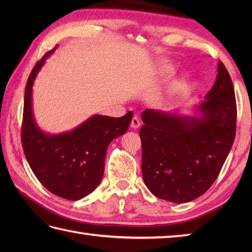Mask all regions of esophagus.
I'll use <instances>...</instances> for the list:
<instances>
[{"label": "esophagus", "mask_w": 252, "mask_h": 252, "mask_svg": "<svg viewBox=\"0 0 252 252\" xmlns=\"http://www.w3.org/2000/svg\"><path fill=\"white\" fill-rule=\"evenodd\" d=\"M141 126V121H140V119H138L137 117H133L132 118V121H131V127L132 129H134V130H136V129H138V127Z\"/></svg>", "instance_id": "esophagus-1"}]
</instances>
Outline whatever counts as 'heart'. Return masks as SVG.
<instances>
[{"label":"heart","mask_w":252,"mask_h":252,"mask_svg":"<svg viewBox=\"0 0 252 252\" xmlns=\"http://www.w3.org/2000/svg\"><path fill=\"white\" fill-rule=\"evenodd\" d=\"M175 71V67L173 63H163V65L161 66V68H160V72H161V74L163 77H169L171 76V74H173ZM185 85V79H181L179 80V81H176L173 87H172V92H178V91H180L182 88H183Z\"/></svg>","instance_id":"heart-1"}]
</instances>
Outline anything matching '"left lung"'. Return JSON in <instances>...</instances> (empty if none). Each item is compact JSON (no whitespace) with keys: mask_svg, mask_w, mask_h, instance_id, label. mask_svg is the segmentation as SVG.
Returning <instances> with one entry per match:
<instances>
[{"mask_svg":"<svg viewBox=\"0 0 252 252\" xmlns=\"http://www.w3.org/2000/svg\"><path fill=\"white\" fill-rule=\"evenodd\" d=\"M192 112L145 109L141 115L143 179L161 199L184 203L205 194L233 146L236 99L222 62L212 89Z\"/></svg>","mask_w":252,"mask_h":252,"instance_id":"left-lung-1","label":"left lung"}]
</instances>
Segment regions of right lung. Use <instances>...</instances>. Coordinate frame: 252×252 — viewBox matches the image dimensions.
I'll use <instances>...</instances> for the list:
<instances>
[{
    "label": "right lung",
    "mask_w": 252,
    "mask_h": 252,
    "mask_svg": "<svg viewBox=\"0 0 252 252\" xmlns=\"http://www.w3.org/2000/svg\"><path fill=\"white\" fill-rule=\"evenodd\" d=\"M53 49L36 63L26 85L21 142L32 172L47 190L68 200L90 195L100 183L110 142L129 129L133 112L120 118L93 115L60 134L42 131L32 109V88Z\"/></svg>",
    "instance_id": "1"
}]
</instances>
